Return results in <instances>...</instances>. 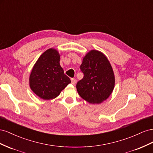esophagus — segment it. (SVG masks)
<instances>
[{
	"mask_svg": "<svg viewBox=\"0 0 153 153\" xmlns=\"http://www.w3.org/2000/svg\"><path fill=\"white\" fill-rule=\"evenodd\" d=\"M76 81H77L76 79H74V78H72V79H71V82H72V85H75L76 83Z\"/></svg>",
	"mask_w": 153,
	"mask_h": 153,
	"instance_id": "obj_1",
	"label": "esophagus"
}]
</instances>
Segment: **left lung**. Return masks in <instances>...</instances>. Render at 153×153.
Returning <instances> with one entry per match:
<instances>
[{"mask_svg":"<svg viewBox=\"0 0 153 153\" xmlns=\"http://www.w3.org/2000/svg\"><path fill=\"white\" fill-rule=\"evenodd\" d=\"M80 68L84 77L77 82L76 88L82 99L91 104H99L110 97L114 89L115 76L105 55L90 51L83 58Z\"/></svg>","mask_w":153,"mask_h":153,"instance_id":"8db88e82","label":"left lung"}]
</instances>
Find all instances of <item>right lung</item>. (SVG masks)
Instances as JSON below:
<instances>
[{"label": "right lung", "instance_id": "obj_1", "mask_svg": "<svg viewBox=\"0 0 153 153\" xmlns=\"http://www.w3.org/2000/svg\"><path fill=\"white\" fill-rule=\"evenodd\" d=\"M60 55L57 50L45 51L34 64L29 76V86L33 92L44 100L57 97L71 79L64 74L59 64Z\"/></svg>", "mask_w": 153, "mask_h": 153}]
</instances>
